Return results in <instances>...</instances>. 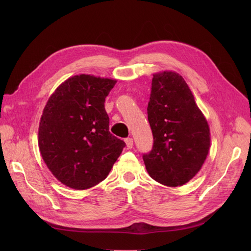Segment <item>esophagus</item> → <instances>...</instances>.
<instances>
[{"label": "esophagus", "instance_id": "34e87169", "mask_svg": "<svg viewBox=\"0 0 251 251\" xmlns=\"http://www.w3.org/2000/svg\"><path fill=\"white\" fill-rule=\"evenodd\" d=\"M126 143L127 149H132L133 148V138H126Z\"/></svg>", "mask_w": 251, "mask_h": 251}]
</instances>
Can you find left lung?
I'll return each instance as SVG.
<instances>
[{
	"instance_id": "obj_1",
	"label": "left lung",
	"mask_w": 251,
	"mask_h": 251,
	"mask_svg": "<svg viewBox=\"0 0 251 251\" xmlns=\"http://www.w3.org/2000/svg\"><path fill=\"white\" fill-rule=\"evenodd\" d=\"M148 119L154 137L153 150L143 155L149 175L166 186L187 183L206 160L210 130L179 73L153 74Z\"/></svg>"
}]
</instances>
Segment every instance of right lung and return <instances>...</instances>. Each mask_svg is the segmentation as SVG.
I'll list each match as a JSON object with an SVG mask.
<instances>
[{
  "label": "right lung",
  "instance_id": "obj_1",
  "mask_svg": "<svg viewBox=\"0 0 251 251\" xmlns=\"http://www.w3.org/2000/svg\"><path fill=\"white\" fill-rule=\"evenodd\" d=\"M116 79L74 75L51 94L39 126L44 162L59 182L88 189L108 175L126 147L109 132L104 100Z\"/></svg>",
  "mask_w": 251,
  "mask_h": 251
}]
</instances>
